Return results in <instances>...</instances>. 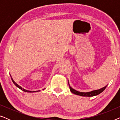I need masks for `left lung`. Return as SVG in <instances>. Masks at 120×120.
I'll return each instance as SVG.
<instances>
[{
    "label": "left lung",
    "instance_id": "left-lung-1",
    "mask_svg": "<svg viewBox=\"0 0 120 120\" xmlns=\"http://www.w3.org/2000/svg\"><path fill=\"white\" fill-rule=\"evenodd\" d=\"M68 84H69V86L70 91H71L73 93H74V94H75L76 95H78V96H82V97H93V96H97V95H98L101 93L102 92L104 91L105 89L106 86H108V85H106L105 86H104V87L100 88V89L93 90V91L88 92H79L78 91H76V90L74 89L73 88H72L70 86L69 83L68 79Z\"/></svg>",
    "mask_w": 120,
    "mask_h": 120
}]
</instances>
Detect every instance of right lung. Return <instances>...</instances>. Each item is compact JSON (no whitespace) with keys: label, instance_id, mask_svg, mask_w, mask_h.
<instances>
[{"label":"right lung","instance_id":"1","mask_svg":"<svg viewBox=\"0 0 120 120\" xmlns=\"http://www.w3.org/2000/svg\"><path fill=\"white\" fill-rule=\"evenodd\" d=\"M10 76H11V80H12V82H13V83H14L15 85V86H16V87H17L18 88H19V89H21V90H22L23 91H24V92H30V93H31V92H38V91H40V90H39V91H28V90H25V89H24V88H22V87L19 86V85H18L17 83H16L15 82L14 80H13V79H12V76H11V75H10ZM44 89H45V88H44ZM44 89H43V90H44Z\"/></svg>","mask_w":120,"mask_h":120}]
</instances>
